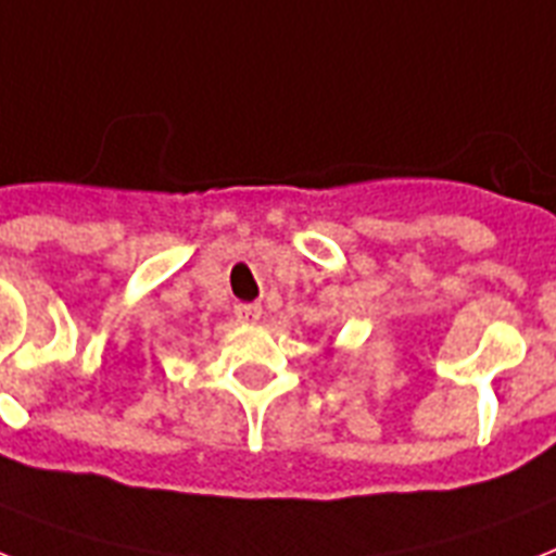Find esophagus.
Masks as SVG:
<instances>
[{
	"instance_id": "obj_1",
	"label": "esophagus",
	"mask_w": 556,
	"mask_h": 556,
	"mask_svg": "<svg viewBox=\"0 0 556 556\" xmlns=\"http://www.w3.org/2000/svg\"><path fill=\"white\" fill-rule=\"evenodd\" d=\"M233 314H237L239 323H256V319L263 317V305L260 302H239Z\"/></svg>"
}]
</instances>
